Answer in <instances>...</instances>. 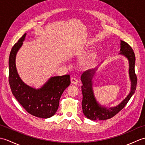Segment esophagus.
<instances>
[{
    "mask_svg": "<svg viewBox=\"0 0 145 145\" xmlns=\"http://www.w3.org/2000/svg\"><path fill=\"white\" fill-rule=\"evenodd\" d=\"M70 80H71V82H72L73 84L76 85V84H78V80L76 79V78H75V77H72V78H71Z\"/></svg>",
    "mask_w": 145,
    "mask_h": 145,
    "instance_id": "34e87169",
    "label": "esophagus"
}]
</instances>
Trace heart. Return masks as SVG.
<instances>
[{
  "label": "heart",
  "instance_id": "obj_1",
  "mask_svg": "<svg viewBox=\"0 0 145 145\" xmlns=\"http://www.w3.org/2000/svg\"><path fill=\"white\" fill-rule=\"evenodd\" d=\"M95 57H96V54L93 52H91L90 54H89L82 60L80 62L81 65L83 67L88 66L94 61Z\"/></svg>",
  "mask_w": 145,
  "mask_h": 145
}]
</instances>
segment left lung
Wrapping results in <instances>:
<instances>
[{
    "label": "left lung",
    "instance_id": "1",
    "mask_svg": "<svg viewBox=\"0 0 145 145\" xmlns=\"http://www.w3.org/2000/svg\"><path fill=\"white\" fill-rule=\"evenodd\" d=\"M120 52L119 55L124 56L128 60L129 76L131 81V90L127 97L118 105L108 108L105 106L101 105L96 100L93 93L92 79L98 67L96 69L85 71L81 76V81L83 84L82 86L83 95L82 108L83 113L87 118L93 121L105 120L112 118L120 110L123 108L136 90L137 78L135 73V55L134 52L127 43L122 40H121L120 43Z\"/></svg>",
    "mask_w": 145,
    "mask_h": 145
}]
</instances>
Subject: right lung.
<instances>
[{
    "label": "right lung",
    "instance_id": "right-lung-1",
    "mask_svg": "<svg viewBox=\"0 0 145 145\" xmlns=\"http://www.w3.org/2000/svg\"><path fill=\"white\" fill-rule=\"evenodd\" d=\"M27 33L12 47L8 60V82L12 93L29 113L42 118L54 116L58 110L60 98L70 84V75L52 76L39 88L25 84L18 75L15 58L23 45Z\"/></svg>",
    "mask_w": 145,
    "mask_h": 145
}]
</instances>
